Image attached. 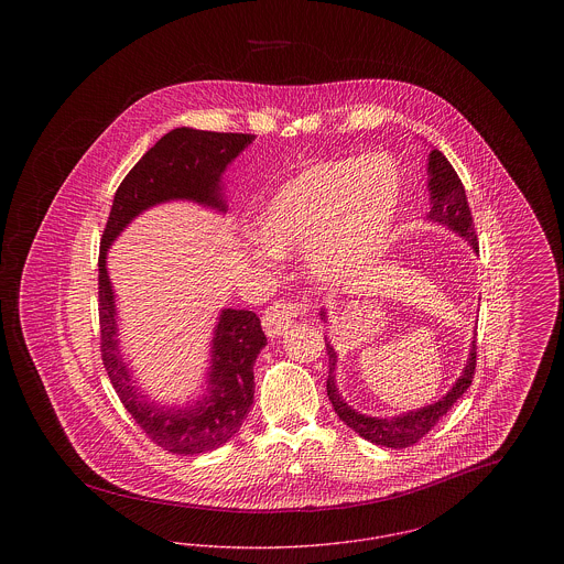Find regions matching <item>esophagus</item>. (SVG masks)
<instances>
[{"label":"esophagus","mask_w":564,"mask_h":564,"mask_svg":"<svg viewBox=\"0 0 564 564\" xmlns=\"http://www.w3.org/2000/svg\"><path fill=\"white\" fill-rule=\"evenodd\" d=\"M300 313H302V304L297 302H274L262 317V327L270 338H276L294 325L295 317Z\"/></svg>","instance_id":"esophagus-1"}]
</instances>
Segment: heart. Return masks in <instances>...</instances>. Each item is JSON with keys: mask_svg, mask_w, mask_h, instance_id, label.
Here are the masks:
<instances>
[{"mask_svg": "<svg viewBox=\"0 0 564 564\" xmlns=\"http://www.w3.org/2000/svg\"><path fill=\"white\" fill-rule=\"evenodd\" d=\"M402 200V171L384 154L311 164L270 198L251 251L260 262L304 253L313 281L345 285L384 253Z\"/></svg>", "mask_w": 564, "mask_h": 564, "instance_id": "heart-1", "label": "heart"}]
</instances>
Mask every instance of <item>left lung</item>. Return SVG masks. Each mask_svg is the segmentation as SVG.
<instances>
[{"label": "left lung", "instance_id": "left-lung-1", "mask_svg": "<svg viewBox=\"0 0 564 564\" xmlns=\"http://www.w3.org/2000/svg\"><path fill=\"white\" fill-rule=\"evenodd\" d=\"M427 189H430L431 209L427 219L433 224L446 226L458 237L471 245V249L478 253V237L474 228L471 212L467 205L465 188L456 175L453 164L440 152L431 150L427 156ZM322 319L327 323V313L322 308ZM325 350L329 355V375H327V398L334 405L336 414L345 425L359 433L364 440L387 446V448H405L416 444L423 435L430 433L431 427L455 405L458 398L469 389L474 372H476V340H471L469 347V357L463 368L460 376L456 378L453 389L437 402L403 412L398 416H366L357 410H352L349 403L343 400L338 387H336V364H338V352L327 343L325 338Z\"/></svg>", "mask_w": 564, "mask_h": 564}]
</instances>
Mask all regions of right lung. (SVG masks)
Instances as JSON below:
<instances>
[{
  "label": "right lung",
  "mask_w": 564,
  "mask_h": 564,
  "mask_svg": "<svg viewBox=\"0 0 564 564\" xmlns=\"http://www.w3.org/2000/svg\"><path fill=\"white\" fill-rule=\"evenodd\" d=\"M256 134L173 129L150 148L116 189L99 251L101 357L109 380L143 433L173 455H203L230 442L253 403V364L267 347L256 313L224 308L212 338L205 393L196 402H154L134 384L118 338L108 251L137 215L171 200H189L226 214L221 177Z\"/></svg>",
  "instance_id": "right-lung-1"
}]
</instances>
